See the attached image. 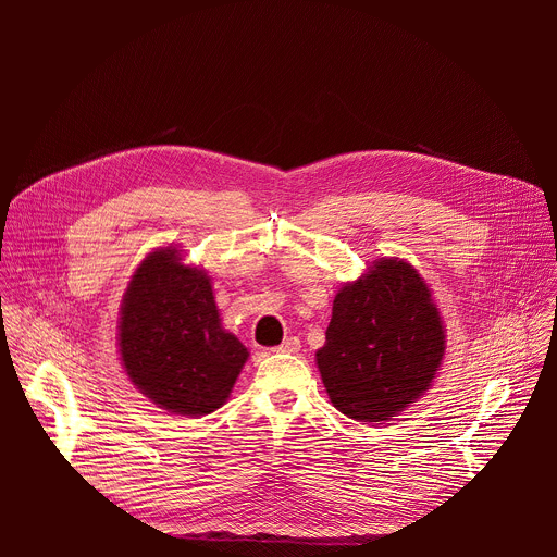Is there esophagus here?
<instances>
[{
  "instance_id": "obj_1",
  "label": "esophagus",
  "mask_w": 557,
  "mask_h": 557,
  "mask_svg": "<svg viewBox=\"0 0 557 557\" xmlns=\"http://www.w3.org/2000/svg\"><path fill=\"white\" fill-rule=\"evenodd\" d=\"M301 348V342L297 339V337H288V339H284L275 350L277 352H297Z\"/></svg>"
}]
</instances>
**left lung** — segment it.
Returning <instances> with one entry per match:
<instances>
[{
  "mask_svg": "<svg viewBox=\"0 0 557 557\" xmlns=\"http://www.w3.org/2000/svg\"><path fill=\"white\" fill-rule=\"evenodd\" d=\"M445 355V329L419 271L383 258L333 301L317 350L331 404L348 419L381 423L430 389Z\"/></svg>",
  "mask_w": 557,
  "mask_h": 557,
  "instance_id": "8db88e82",
  "label": "left lung"
}]
</instances>
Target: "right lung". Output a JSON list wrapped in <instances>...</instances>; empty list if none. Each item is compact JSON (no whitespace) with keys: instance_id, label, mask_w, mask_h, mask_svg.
<instances>
[{"instance_id":"obj_1","label":"right lung","mask_w":557,"mask_h":557,"mask_svg":"<svg viewBox=\"0 0 557 557\" xmlns=\"http://www.w3.org/2000/svg\"><path fill=\"white\" fill-rule=\"evenodd\" d=\"M119 352L129 381L172 414L205 417L224 406L249 350L222 329L211 277L156 249L121 304Z\"/></svg>"}]
</instances>
